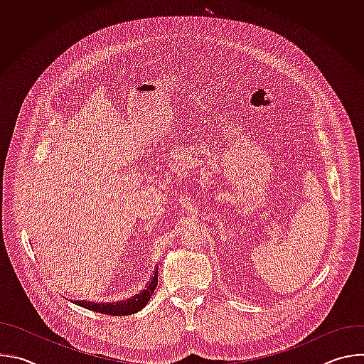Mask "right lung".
Here are the masks:
<instances>
[{
  "label": "right lung",
  "mask_w": 364,
  "mask_h": 364,
  "mask_svg": "<svg viewBox=\"0 0 364 364\" xmlns=\"http://www.w3.org/2000/svg\"><path fill=\"white\" fill-rule=\"evenodd\" d=\"M157 284H159V268H157V271H154L152 278L148 282L146 288L127 301H121L117 304H107V305L96 304V302H87V301H76V304L86 309L96 311V313L107 314V316H131V314L138 313L139 309H142L148 304L154 289L157 288Z\"/></svg>",
  "instance_id": "right-lung-1"
}]
</instances>
